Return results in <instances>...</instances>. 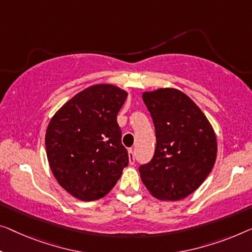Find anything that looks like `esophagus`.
I'll return each mask as SVG.
<instances>
[{"mask_svg": "<svg viewBox=\"0 0 252 252\" xmlns=\"http://www.w3.org/2000/svg\"><path fill=\"white\" fill-rule=\"evenodd\" d=\"M127 153H129V163L130 164H134V162H136V158H134L133 149L130 148L129 150H127Z\"/></svg>", "mask_w": 252, "mask_h": 252, "instance_id": "34e87169", "label": "esophagus"}]
</instances>
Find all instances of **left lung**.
I'll list each match as a JSON object with an SVG mask.
<instances>
[{"instance_id":"1","label":"left lung","mask_w":252,"mask_h":252,"mask_svg":"<svg viewBox=\"0 0 252 252\" xmlns=\"http://www.w3.org/2000/svg\"><path fill=\"white\" fill-rule=\"evenodd\" d=\"M156 133L153 159L139 167L149 193L159 200L185 199L202 185L217 156V139L198 105L176 88L142 93Z\"/></svg>"}]
</instances>
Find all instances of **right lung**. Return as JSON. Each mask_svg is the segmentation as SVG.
Here are the masks:
<instances>
[{
	"label": "right lung",
	"mask_w": 252,
	"mask_h": 252,
	"mask_svg": "<svg viewBox=\"0 0 252 252\" xmlns=\"http://www.w3.org/2000/svg\"><path fill=\"white\" fill-rule=\"evenodd\" d=\"M126 97L118 86H89L63 104L48 123L45 146L51 171L79 200L107 194L129 163L116 121Z\"/></svg>",
	"instance_id": "right-lung-1"
}]
</instances>
